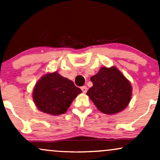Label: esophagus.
<instances>
[{"mask_svg": "<svg viewBox=\"0 0 160 160\" xmlns=\"http://www.w3.org/2000/svg\"><path fill=\"white\" fill-rule=\"evenodd\" d=\"M81 89H82V92H83V93H86V92H87V87H86V86H82V87H81Z\"/></svg>", "mask_w": 160, "mask_h": 160, "instance_id": "34e87169", "label": "esophagus"}]
</instances>
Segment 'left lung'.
Instances as JSON below:
<instances>
[{
	"label": "left lung",
	"mask_w": 160,
	"mask_h": 160,
	"mask_svg": "<svg viewBox=\"0 0 160 160\" xmlns=\"http://www.w3.org/2000/svg\"><path fill=\"white\" fill-rule=\"evenodd\" d=\"M86 94L102 113L114 114L125 109L132 97V86L117 68H102L90 79Z\"/></svg>",
	"instance_id": "obj_1"
}]
</instances>
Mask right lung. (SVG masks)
Returning <instances> with one entry per match:
<instances>
[{"label":"right lung","instance_id":"1","mask_svg":"<svg viewBox=\"0 0 160 160\" xmlns=\"http://www.w3.org/2000/svg\"><path fill=\"white\" fill-rule=\"evenodd\" d=\"M81 92L71 80L54 72L44 75L37 82L33 99L40 111L59 115L67 111L73 100Z\"/></svg>","mask_w":160,"mask_h":160}]
</instances>
